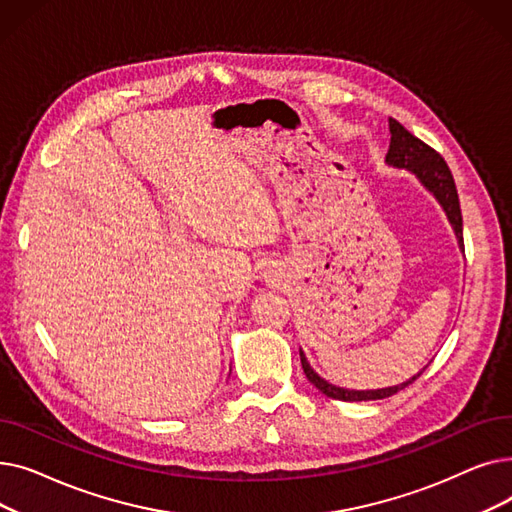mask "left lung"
<instances>
[{"label": "left lung", "mask_w": 512, "mask_h": 512, "mask_svg": "<svg viewBox=\"0 0 512 512\" xmlns=\"http://www.w3.org/2000/svg\"><path fill=\"white\" fill-rule=\"evenodd\" d=\"M390 149L386 155V161L390 166L396 168H407L409 172H413L427 188L436 195V199L442 203L448 220L456 232V238H459L461 247H463V215H461V203H459V193H456L454 186V178L450 174V168L444 161V157L432 149L429 145H425L421 139H417L415 134H411L405 126H402L398 120L390 118ZM301 365L303 371L307 375V380L321 392L330 398L336 400H380V398H388L400 390H405L409 384H413L423 371H419L417 375L405 384H398L392 388H382V390H346V388H338L332 386L330 382L321 380L319 375L311 369V365L307 363L305 353L301 351Z\"/></svg>", "instance_id": "8db88e82"}]
</instances>
